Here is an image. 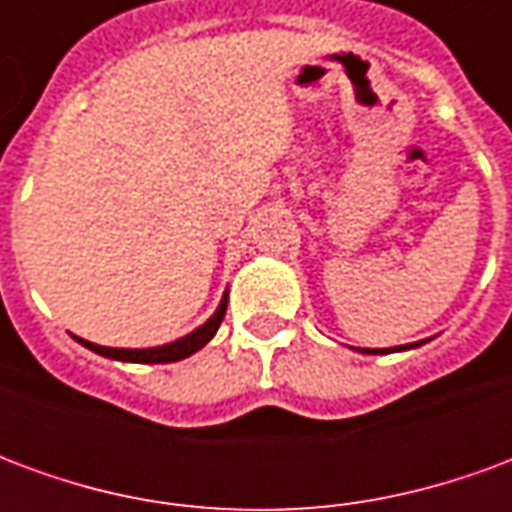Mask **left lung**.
<instances>
[{
  "label": "left lung",
  "mask_w": 512,
  "mask_h": 512,
  "mask_svg": "<svg viewBox=\"0 0 512 512\" xmlns=\"http://www.w3.org/2000/svg\"><path fill=\"white\" fill-rule=\"evenodd\" d=\"M422 343L428 340H419V343H408V345H395V348H354L359 354H397V351H411V348H419Z\"/></svg>",
  "instance_id": "obj_1"
}]
</instances>
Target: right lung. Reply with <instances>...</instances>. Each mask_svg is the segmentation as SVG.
I'll use <instances>...</instances> for the list:
<instances>
[{
    "mask_svg": "<svg viewBox=\"0 0 512 512\" xmlns=\"http://www.w3.org/2000/svg\"><path fill=\"white\" fill-rule=\"evenodd\" d=\"M224 312H227V290H224L219 307L213 310V315L208 321L197 326L194 332H189L180 340H172V343L156 345V348H106V345L90 343V340H82L73 334V340H79L84 348H90L93 354L106 356V359H115V362H131V365H169V362H180L186 356L197 354L200 348L211 343L213 334L219 332V323L224 321Z\"/></svg>",
    "mask_w": 512,
    "mask_h": 512,
    "instance_id": "right-lung-1",
    "label": "right lung"
}]
</instances>
